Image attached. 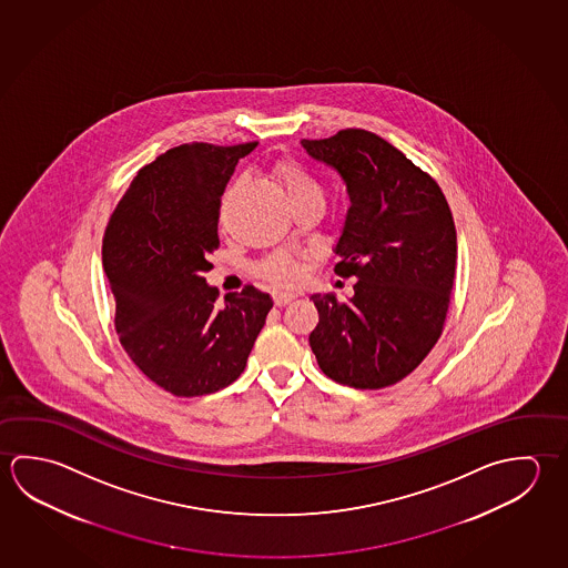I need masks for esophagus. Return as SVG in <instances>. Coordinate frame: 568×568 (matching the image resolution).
<instances>
[{
	"label": "esophagus",
	"mask_w": 568,
	"mask_h": 568,
	"mask_svg": "<svg viewBox=\"0 0 568 568\" xmlns=\"http://www.w3.org/2000/svg\"><path fill=\"white\" fill-rule=\"evenodd\" d=\"M297 297L295 293H275L273 295V301H275V305L277 307H285V305H288L293 298Z\"/></svg>",
	"instance_id": "1"
}]
</instances>
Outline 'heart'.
Instances as JSON below:
<instances>
[{
    "mask_svg": "<svg viewBox=\"0 0 568 568\" xmlns=\"http://www.w3.org/2000/svg\"><path fill=\"white\" fill-rule=\"evenodd\" d=\"M280 178L287 190L291 200H298L305 195H321L317 181L308 175L307 171L295 163H283L280 168ZM261 273L265 280L275 285H293L298 280L297 261L288 255H275L261 265Z\"/></svg>",
    "mask_w": 568,
    "mask_h": 568,
    "instance_id": "obj_1",
    "label": "heart"
}]
</instances>
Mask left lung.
<instances>
[{
  "mask_svg": "<svg viewBox=\"0 0 568 568\" xmlns=\"http://www.w3.org/2000/svg\"><path fill=\"white\" fill-rule=\"evenodd\" d=\"M301 145L347 185L335 273L357 280L348 301L311 295L318 323L308 345L341 385H395L435 347L447 317L457 265L447 200L437 181L371 131L343 130Z\"/></svg>",
  "mask_w": 568,
  "mask_h": 568,
  "instance_id": "1",
  "label": "left lung"
}]
</instances>
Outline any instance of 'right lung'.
Instances as JSON below:
<instances>
[{"label":"right lung","instance_id":"1","mask_svg":"<svg viewBox=\"0 0 568 568\" xmlns=\"http://www.w3.org/2000/svg\"><path fill=\"white\" fill-rule=\"evenodd\" d=\"M253 143H185L141 168L103 235L115 328L145 377L175 397L225 388L245 371L273 307L247 285L225 295L205 281L220 247L221 195Z\"/></svg>","mask_w":568,"mask_h":568}]
</instances>
